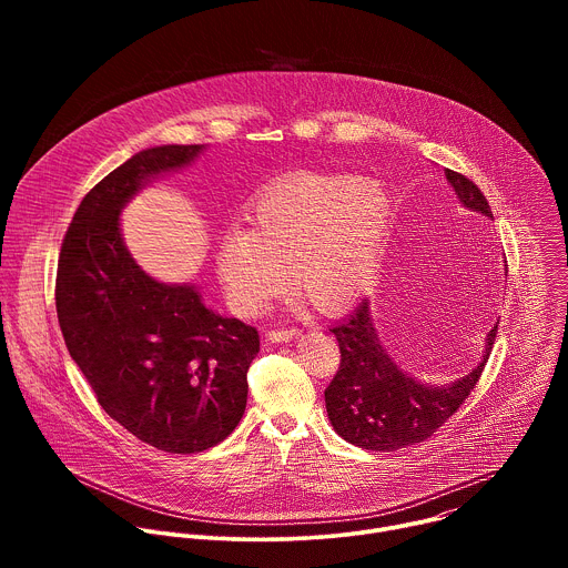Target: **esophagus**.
Returning a JSON list of instances; mask_svg holds the SVG:
<instances>
[{"label": "esophagus", "mask_w": 568, "mask_h": 568, "mask_svg": "<svg viewBox=\"0 0 568 568\" xmlns=\"http://www.w3.org/2000/svg\"><path fill=\"white\" fill-rule=\"evenodd\" d=\"M298 335L296 328H278V331H267V339L272 344H283V342H290Z\"/></svg>", "instance_id": "34e87169"}]
</instances>
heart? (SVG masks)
<instances>
[{
    "label": "heart",
    "instance_id": "obj_1",
    "mask_svg": "<svg viewBox=\"0 0 568 568\" xmlns=\"http://www.w3.org/2000/svg\"><path fill=\"white\" fill-rule=\"evenodd\" d=\"M242 224L215 247V274L237 314H261L287 290V272L305 303L337 314L377 276L390 197L375 180L296 175L258 195Z\"/></svg>",
    "mask_w": 568,
    "mask_h": 568
}]
</instances>
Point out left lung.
<instances>
[{
	"mask_svg": "<svg viewBox=\"0 0 568 568\" xmlns=\"http://www.w3.org/2000/svg\"><path fill=\"white\" fill-rule=\"evenodd\" d=\"M445 178L467 211L493 220V209L474 182L449 169ZM497 323L485 337L480 362L467 375L449 384H425L390 357L375 328L371 303L364 298L331 328L342 351L339 371L326 388V409L335 432L351 445L373 452H395L429 438L476 386L490 357Z\"/></svg>",
	"mask_w": 568,
	"mask_h": 568,
	"instance_id": "left-lung-1",
	"label": "left lung"
}]
</instances>
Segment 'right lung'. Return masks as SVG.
<instances>
[{
  "instance_id": "obj_1",
  "label": "right lung",
  "mask_w": 568,
  "mask_h": 568,
  "mask_svg": "<svg viewBox=\"0 0 568 568\" xmlns=\"http://www.w3.org/2000/svg\"><path fill=\"white\" fill-rule=\"evenodd\" d=\"M206 145L132 154L80 202L62 242L55 310L71 359L105 414L171 454L224 440L247 407L256 328L204 305L193 283H161L125 247L123 206L152 180L191 166Z\"/></svg>"
}]
</instances>
